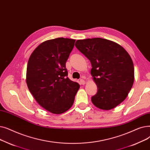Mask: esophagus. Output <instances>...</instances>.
Here are the masks:
<instances>
[{"instance_id":"34e87169","label":"esophagus","mask_w":150,"mask_h":150,"mask_svg":"<svg viewBox=\"0 0 150 150\" xmlns=\"http://www.w3.org/2000/svg\"><path fill=\"white\" fill-rule=\"evenodd\" d=\"M79 83H80L81 85H84V84L85 83V81H84L83 79H80V81H79Z\"/></svg>"}]
</instances>
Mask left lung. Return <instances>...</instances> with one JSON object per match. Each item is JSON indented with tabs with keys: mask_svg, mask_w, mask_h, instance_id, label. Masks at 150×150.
Returning a JSON list of instances; mask_svg holds the SVG:
<instances>
[{
	"mask_svg": "<svg viewBox=\"0 0 150 150\" xmlns=\"http://www.w3.org/2000/svg\"><path fill=\"white\" fill-rule=\"evenodd\" d=\"M76 47L90 61L98 91L91 97L97 108L110 110L122 103L134 81L132 60L126 50L115 42L101 38L77 40Z\"/></svg>",
	"mask_w": 150,
	"mask_h": 150,
	"instance_id": "8db88e82",
	"label": "left lung"
}]
</instances>
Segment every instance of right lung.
Returning a JSON list of instances; mask_svg holds the SVG:
<instances>
[{"mask_svg": "<svg viewBox=\"0 0 150 150\" xmlns=\"http://www.w3.org/2000/svg\"><path fill=\"white\" fill-rule=\"evenodd\" d=\"M75 40L58 38L40 44L28 61L26 82L38 103L60 114L73 105L80 85L68 77L66 62Z\"/></svg>", "mask_w": 150, "mask_h": 150, "instance_id": "1", "label": "right lung"}]
</instances>
